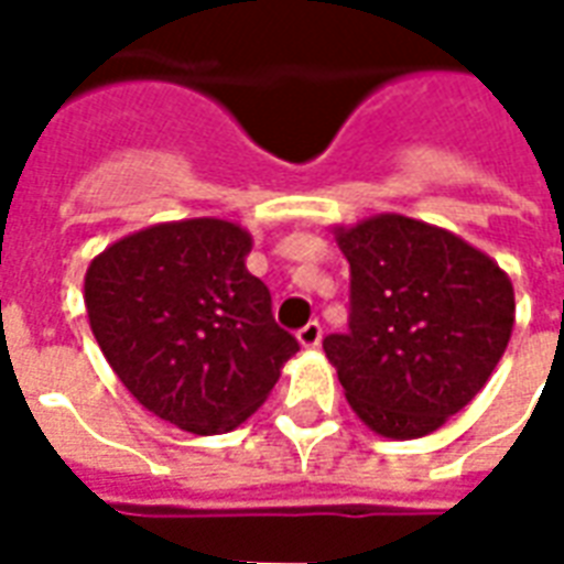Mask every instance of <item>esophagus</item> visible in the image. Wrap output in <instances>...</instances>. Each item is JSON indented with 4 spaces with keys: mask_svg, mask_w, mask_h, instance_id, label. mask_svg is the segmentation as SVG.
I'll return each instance as SVG.
<instances>
[{
    "mask_svg": "<svg viewBox=\"0 0 564 564\" xmlns=\"http://www.w3.org/2000/svg\"><path fill=\"white\" fill-rule=\"evenodd\" d=\"M319 338H323V326H319L317 319H311V323H305V326L299 329V344H302V347H317Z\"/></svg>",
    "mask_w": 564,
    "mask_h": 564,
    "instance_id": "obj_1",
    "label": "esophagus"
}]
</instances>
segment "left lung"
I'll return each mask as SVG.
<instances>
[{
    "mask_svg": "<svg viewBox=\"0 0 564 564\" xmlns=\"http://www.w3.org/2000/svg\"><path fill=\"white\" fill-rule=\"evenodd\" d=\"M350 262L347 332L323 338L359 420L423 437L496 371L513 329V286L456 235L402 214L338 229Z\"/></svg>",
    "mask_w": 564,
    "mask_h": 564,
    "instance_id": "obj_1",
    "label": "left lung"
}]
</instances>
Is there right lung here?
I'll return each instance as SVG.
<instances>
[{"instance_id": "add662e5", "label": "right lung", "mask_w": 564, "mask_h": 564, "mask_svg": "<svg viewBox=\"0 0 564 564\" xmlns=\"http://www.w3.org/2000/svg\"><path fill=\"white\" fill-rule=\"evenodd\" d=\"M235 223H160L93 259L84 302L108 366L148 411L220 435L265 402L299 341L274 323Z\"/></svg>"}]
</instances>
